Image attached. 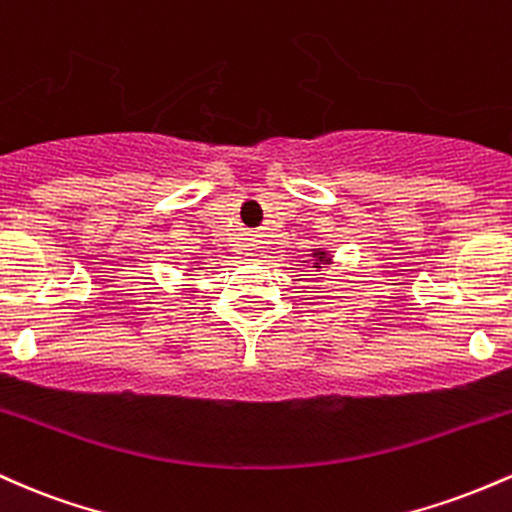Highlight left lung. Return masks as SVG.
Returning <instances> with one entry per match:
<instances>
[{
  "mask_svg": "<svg viewBox=\"0 0 512 512\" xmlns=\"http://www.w3.org/2000/svg\"><path fill=\"white\" fill-rule=\"evenodd\" d=\"M312 258H314V266L312 268H324L326 263H331L329 251H324V249H312Z\"/></svg>",
  "mask_w": 512,
  "mask_h": 512,
  "instance_id": "left-lung-1",
  "label": "left lung"
}]
</instances>
